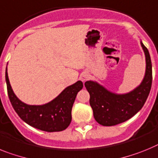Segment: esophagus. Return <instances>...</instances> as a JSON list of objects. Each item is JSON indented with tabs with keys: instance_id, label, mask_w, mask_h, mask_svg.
<instances>
[{
	"instance_id": "esophagus-1",
	"label": "esophagus",
	"mask_w": 158,
	"mask_h": 158,
	"mask_svg": "<svg viewBox=\"0 0 158 158\" xmlns=\"http://www.w3.org/2000/svg\"><path fill=\"white\" fill-rule=\"evenodd\" d=\"M88 78H89V74L87 73V72H83V73L80 75V79L82 81L87 80Z\"/></svg>"
}]
</instances>
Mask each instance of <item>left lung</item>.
Wrapping results in <instances>:
<instances>
[{
	"label": "left lung",
	"instance_id": "1",
	"mask_svg": "<svg viewBox=\"0 0 158 158\" xmlns=\"http://www.w3.org/2000/svg\"><path fill=\"white\" fill-rule=\"evenodd\" d=\"M145 57V72L142 83L134 90L118 94L107 90L98 82L88 80L85 87L90 94V105L97 123L111 127L131 118L142 109L152 85V63L149 51L141 40Z\"/></svg>",
	"mask_w": 158,
	"mask_h": 158
}]
</instances>
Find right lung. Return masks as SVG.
<instances>
[{
	"mask_svg": "<svg viewBox=\"0 0 158 158\" xmlns=\"http://www.w3.org/2000/svg\"><path fill=\"white\" fill-rule=\"evenodd\" d=\"M8 94L13 109L22 120L31 127L47 132H59L67 129L71 122V109L76 95L83 87V82L77 81L66 87L57 97L42 105H28L19 99L9 82L5 71Z\"/></svg>",
	"mask_w": 158,
	"mask_h": 158,
	"instance_id": "obj_1",
	"label": "right lung"
}]
</instances>
